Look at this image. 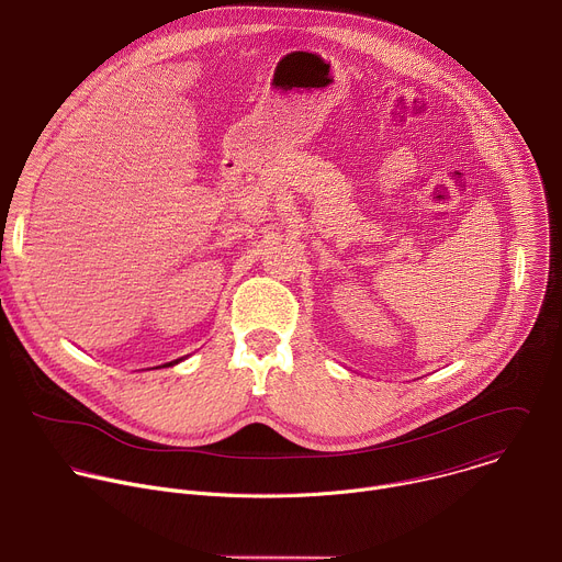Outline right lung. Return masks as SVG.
Here are the masks:
<instances>
[{
    "mask_svg": "<svg viewBox=\"0 0 562 562\" xmlns=\"http://www.w3.org/2000/svg\"><path fill=\"white\" fill-rule=\"evenodd\" d=\"M178 362H182V358H180V360H173V362H167V364H162V367H173V364H178ZM155 369H159V367H155Z\"/></svg>",
    "mask_w": 562,
    "mask_h": 562,
    "instance_id": "obj_1",
    "label": "right lung"
}]
</instances>
